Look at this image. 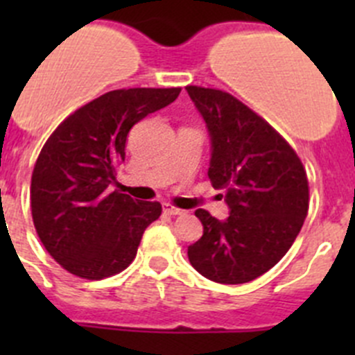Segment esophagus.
I'll return each instance as SVG.
<instances>
[{"instance_id": "esophagus-1", "label": "esophagus", "mask_w": 355, "mask_h": 355, "mask_svg": "<svg viewBox=\"0 0 355 355\" xmlns=\"http://www.w3.org/2000/svg\"><path fill=\"white\" fill-rule=\"evenodd\" d=\"M163 211L166 214H171V216H177V214H184V211H182L180 207H175V206H171V204H168V202L163 204Z\"/></svg>"}]
</instances>
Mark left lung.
Wrapping results in <instances>:
<instances>
[{"label":"left lung","mask_w":355,"mask_h":355,"mask_svg":"<svg viewBox=\"0 0 355 355\" xmlns=\"http://www.w3.org/2000/svg\"><path fill=\"white\" fill-rule=\"evenodd\" d=\"M185 89L209 132L207 177L230 209L227 220L196 211L204 232L189 245V261L207 280L247 284L271 270L299 235L309 207L306 171L288 142L237 98Z\"/></svg>","instance_id":"1"}]
</instances>
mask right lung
I'll return each instance as SVG.
<instances>
[{
  "label": "right lung",
  "instance_id": "right-lung-1",
  "mask_svg": "<svg viewBox=\"0 0 355 355\" xmlns=\"http://www.w3.org/2000/svg\"><path fill=\"white\" fill-rule=\"evenodd\" d=\"M182 89H118L71 113L41 149L31 184L35 232L71 275L101 280L134 261L159 202L111 192L130 128Z\"/></svg>",
  "mask_w": 355,
  "mask_h": 355
}]
</instances>
